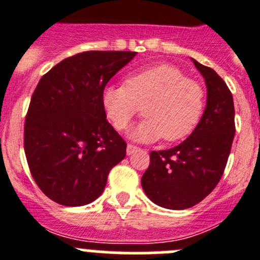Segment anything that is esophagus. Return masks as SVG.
<instances>
[{
  "instance_id": "obj_1",
  "label": "esophagus",
  "mask_w": 260,
  "mask_h": 260,
  "mask_svg": "<svg viewBox=\"0 0 260 260\" xmlns=\"http://www.w3.org/2000/svg\"><path fill=\"white\" fill-rule=\"evenodd\" d=\"M141 148L137 146H133V144H127V147H126V153H127L128 156L133 155L134 152H137V151H139Z\"/></svg>"
}]
</instances>
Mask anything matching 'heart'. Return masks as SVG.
Segmentation results:
<instances>
[{
    "label": "heart",
    "mask_w": 260,
    "mask_h": 260,
    "mask_svg": "<svg viewBox=\"0 0 260 260\" xmlns=\"http://www.w3.org/2000/svg\"><path fill=\"white\" fill-rule=\"evenodd\" d=\"M203 102L202 87L171 65L137 71L125 84H109L102 91L103 109L117 130H125L143 105L146 118L130 132L138 142L186 138L201 118Z\"/></svg>",
    "instance_id": "obj_1"
}]
</instances>
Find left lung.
I'll return each instance as SVG.
<instances>
[{
	"label": "left lung",
	"mask_w": 260,
	"mask_h": 260,
	"mask_svg": "<svg viewBox=\"0 0 260 260\" xmlns=\"http://www.w3.org/2000/svg\"><path fill=\"white\" fill-rule=\"evenodd\" d=\"M192 59V58H191ZM194 62L207 87V103L194 132L178 146L150 153L142 187L168 210H185L203 201L224 173L233 143V96L213 69Z\"/></svg>",
	"instance_id": "1"
}]
</instances>
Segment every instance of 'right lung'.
<instances>
[{
  "label": "right lung",
  "instance_id": "right-lung-1",
  "mask_svg": "<svg viewBox=\"0 0 260 260\" xmlns=\"http://www.w3.org/2000/svg\"><path fill=\"white\" fill-rule=\"evenodd\" d=\"M135 52L89 50L65 58L41 78L24 125V152L40 190L56 203L98 199L126 143L108 122L102 91Z\"/></svg>",
  "mask_w": 260,
  "mask_h": 260
}]
</instances>
